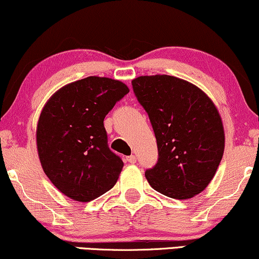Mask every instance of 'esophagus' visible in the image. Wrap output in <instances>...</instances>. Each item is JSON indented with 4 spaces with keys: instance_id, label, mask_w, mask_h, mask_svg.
<instances>
[{
    "instance_id": "esophagus-1",
    "label": "esophagus",
    "mask_w": 259,
    "mask_h": 259,
    "mask_svg": "<svg viewBox=\"0 0 259 259\" xmlns=\"http://www.w3.org/2000/svg\"><path fill=\"white\" fill-rule=\"evenodd\" d=\"M126 160H127V162H129V163H135L136 162V156L135 155H130V156H127Z\"/></svg>"
}]
</instances>
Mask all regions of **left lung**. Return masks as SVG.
<instances>
[{"mask_svg":"<svg viewBox=\"0 0 259 259\" xmlns=\"http://www.w3.org/2000/svg\"><path fill=\"white\" fill-rule=\"evenodd\" d=\"M132 84L158 143V162L146 171L149 185L176 199L198 195L224 155L225 132L217 106L197 86L169 75L140 76Z\"/></svg>","mask_w":259,"mask_h":259,"instance_id":"left-lung-1","label":"left lung"}]
</instances>
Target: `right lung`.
Wrapping results in <instances>:
<instances>
[{"instance_id": "1", "label": "right lung", "mask_w": 259, "mask_h": 259, "mask_svg": "<svg viewBox=\"0 0 259 259\" xmlns=\"http://www.w3.org/2000/svg\"><path fill=\"white\" fill-rule=\"evenodd\" d=\"M127 93L118 80L88 76L62 87L42 107L37 125L41 167L74 201L96 199L118 179L123 161L109 148L104 118Z\"/></svg>"}]
</instances>
